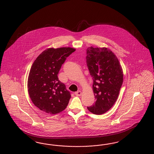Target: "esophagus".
I'll use <instances>...</instances> for the list:
<instances>
[{
	"mask_svg": "<svg viewBox=\"0 0 154 154\" xmlns=\"http://www.w3.org/2000/svg\"><path fill=\"white\" fill-rule=\"evenodd\" d=\"M75 95L76 96H81V92L80 91H77V92H75Z\"/></svg>",
	"mask_w": 154,
	"mask_h": 154,
	"instance_id": "obj_1",
	"label": "esophagus"
}]
</instances>
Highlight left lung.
Returning a JSON list of instances; mask_svg holds the SVG:
<instances>
[{
	"mask_svg": "<svg viewBox=\"0 0 154 154\" xmlns=\"http://www.w3.org/2000/svg\"><path fill=\"white\" fill-rule=\"evenodd\" d=\"M86 59L96 99L87 109L100 115L110 110L117 99L123 82L122 69L116 55L106 47H89Z\"/></svg>",
	"mask_w": 154,
	"mask_h": 154,
	"instance_id": "8db88e82",
	"label": "left lung"
}]
</instances>
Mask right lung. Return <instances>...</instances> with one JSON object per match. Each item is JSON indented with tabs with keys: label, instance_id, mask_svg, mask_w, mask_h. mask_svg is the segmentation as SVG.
I'll use <instances>...</instances> for the list:
<instances>
[{
	"label": "right lung",
	"instance_id": "1",
	"mask_svg": "<svg viewBox=\"0 0 154 154\" xmlns=\"http://www.w3.org/2000/svg\"><path fill=\"white\" fill-rule=\"evenodd\" d=\"M75 51L71 47L50 48L34 61L28 79L30 97L37 108L46 113L56 114L65 110L71 97L58 74L66 58Z\"/></svg>",
	"mask_w": 154,
	"mask_h": 154
}]
</instances>
